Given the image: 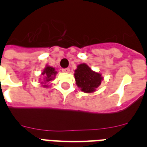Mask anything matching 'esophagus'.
I'll return each mask as SVG.
<instances>
[{
  "mask_svg": "<svg viewBox=\"0 0 147 147\" xmlns=\"http://www.w3.org/2000/svg\"><path fill=\"white\" fill-rule=\"evenodd\" d=\"M62 71H63V72H65V73H69L70 72V68H69V67H66V68H62Z\"/></svg>",
  "mask_w": 147,
  "mask_h": 147,
  "instance_id": "obj_1",
  "label": "esophagus"
}]
</instances>
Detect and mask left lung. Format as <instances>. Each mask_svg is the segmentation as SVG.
I'll use <instances>...</instances> for the list:
<instances>
[{
  "mask_svg": "<svg viewBox=\"0 0 147 147\" xmlns=\"http://www.w3.org/2000/svg\"><path fill=\"white\" fill-rule=\"evenodd\" d=\"M75 80L76 85L85 93L95 91L102 82V75L91 71L86 64H81L77 66L75 71Z\"/></svg>",
  "mask_w": 147,
  "mask_h": 147,
  "instance_id": "1",
  "label": "left lung"
}]
</instances>
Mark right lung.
<instances>
[{"mask_svg":"<svg viewBox=\"0 0 147 147\" xmlns=\"http://www.w3.org/2000/svg\"><path fill=\"white\" fill-rule=\"evenodd\" d=\"M57 74V71H55V69L52 67H46L45 68V70L43 71L42 74L45 75V80H44V82H49V81L53 80V76H54ZM44 86H46V85H44Z\"/></svg>","mask_w":147,"mask_h":147,"instance_id":"1","label":"right lung"}]
</instances>
